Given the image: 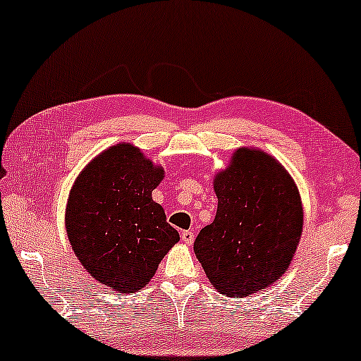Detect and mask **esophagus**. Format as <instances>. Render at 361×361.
<instances>
[{
    "instance_id": "esophagus-1",
    "label": "esophagus",
    "mask_w": 361,
    "mask_h": 361,
    "mask_svg": "<svg viewBox=\"0 0 361 361\" xmlns=\"http://www.w3.org/2000/svg\"><path fill=\"white\" fill-rule=\"evenodd\" d=\"M180 238H182V241H184L185 245H192V243H194L195 235H194V231H192V230H184L180 233Z\"/></svg>"
}]
</instances>
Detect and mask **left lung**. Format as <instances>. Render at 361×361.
<instances>
[{
    "instance_id": "obj_1",
    "label": "left lung",
    "mask_w": 361,
    "mask_h": 361,
    "mask_svg": "<svg viewBox=\"0 0 361 361\" xmlns=\"http://www.w3.org/2000/svg\"><path fill=\"white\" fill-rule=\"evenodd\" d=\"M215 220L194 251L207 278L228 298L268 288L288 271L302 235V204L294 180L263 151L241 147L216 174Z\"/></svg>"
}]
</instances>
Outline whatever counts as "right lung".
<instances>
[{
  "mask_svg": "<svg viewBox=\"0 0 361 361\" xmlns=\"http://www.w3.org/2000/svg\"><path fill=\"white\" fill-rule=\"evenodd\" d=\"M164 169L131 145H116L77 177L66 228L73 253L98 283L136 293L154 276L179 233L152 200Z\"/></svg>",
  "mask_w": 361,
  "mask_h": 361,
  "instance_id": "add662e5",
  "label": "right lung"
}]
</instances>
